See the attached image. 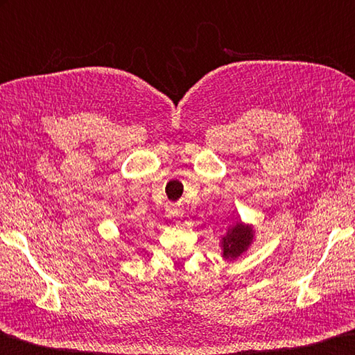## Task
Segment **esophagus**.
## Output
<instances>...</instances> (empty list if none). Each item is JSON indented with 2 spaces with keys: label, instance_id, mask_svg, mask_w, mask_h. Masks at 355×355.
Wrapping results in <instances>:
<instances>
[{
  "label": "esophagus",
  "instance_id": "1",
  "mask_svg": "<svg viewBox=\"0 0 355 355\" xmlns=\"http://www.w3.org/2000/svg\"><path fill=\"white\" fill-rule=\"evenodd\" d=\"M166 214L170 218H179L182 217V209L176 205H170L166 207Z\"/></svg>",
  "mask_w": 355,
  "mask_h": 355
}]
</instances>
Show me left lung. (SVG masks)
<instances>
[{
  "mask_svg": "<svg viewBox=\"0 0 355 355\" xmlns=\"http://www.w3.org/2000/svg\"><path fill=\"white\" fill-rule=\"evenodd\" d=\"M253 239V231L242 223H236V226L228 231L223 237V257L226 259H234L245 252L250 242Z\"/></svg>",
  "mask_w": 355,
  "mask_h": 355,
  "instance_id": "obj_1",
  "label": "left lung"
}]
</instances>
